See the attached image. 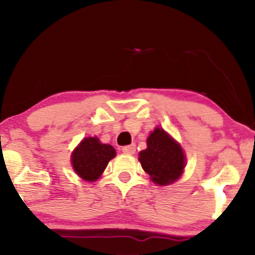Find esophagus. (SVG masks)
<instances>
[{
	"instance_id": "34e87169",
	"label": "esophagus",
	"mask_w": 255,
	"mask_h": 255,
	"mask_svg": "<svg viewBox=\"0 0 255 255\" xmlns=\"http://www.w3.org/2000/svg\"><path fill=\"white\" fill-rule=\"evenodd\" d=\"M135 145H128V146H125L124 148H122V152H125V153L127 154H133L135 153Z\"/></svg>"
}]
</instances>
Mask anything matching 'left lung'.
Returning <instances> with one entry per match:
<instances>
[{
    "label": "left lung",
    "instance_id": "left-lung-1",
    "mask_svg": "<svg viewBox=\"0 0 255 255\" xmlns=\"http://www.w3.org/2000/svg\"><path fill=\"white\" fill-rule=\"evenodd\" d=\"M142 169L159 186L176 181L184 168L181 146L163 129H154L147 139V148L139 153Z\"/></svg>",
    "mask_w": 255,
    "mask_h": 255
}]
</instances>
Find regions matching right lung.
I'll list each match as a JSON object with an SVG mask.
<instances>
[{"label":"right lung","mask_w":255,"mask_h":255,"mask_svg":"<svg viewBox=\"0 0 255 255\" xmlns=\"http://www.w3.org/2000/svg\"><path fill=\"white\" fill-rule=\"evenodd\" d=\"M115 156L111 145L101 144L97 137H86L73 152L72 164L81 178L96 181Z\"/></svg>","instance_id":"right-lung-1"}]
</instances>
